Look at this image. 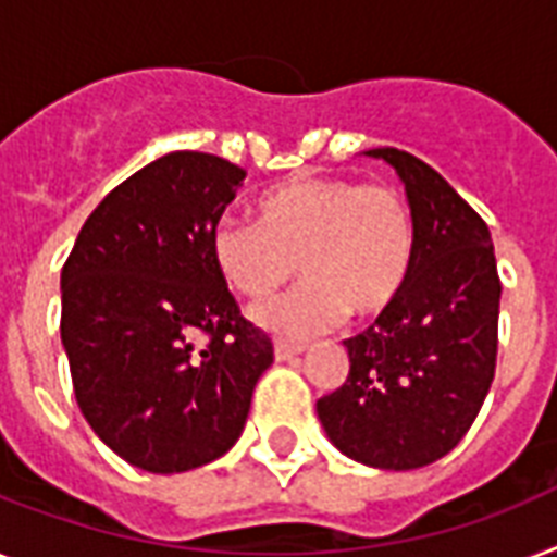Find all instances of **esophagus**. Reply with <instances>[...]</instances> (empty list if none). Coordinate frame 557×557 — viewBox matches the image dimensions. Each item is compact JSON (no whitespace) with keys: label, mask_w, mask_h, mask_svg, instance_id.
<instances>
[{"label":"esophagus","mask_w":557,"mask_h":557,"mask_svg":"<svg viewBox=\"0 0 557 557\" xmlns=\"http://www.w3.org/2000/svg\"><path fill=\"white\" fill-rule=\"evenodd\" d=\"M302 343H292V341H274V357L277 360H288V357L300 355Z\"/></svg>","instance_id":"34e87169"}]
</instances>
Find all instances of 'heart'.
I'll return each mask as SVG.
<instances>
[{
	"label": "heart",
	"mask_w": 557,
	"mask_h": 557,
	"mask_svg": "<svg viewBox=\"0 0 557 557\" xmlns=\"http://www.w3.org/2000/svg\"><path fill=\"white\" fill-rule=\"evenodd\" d=\"M211 255L225 283L251 302L269 300L300 263V286L255 318L271 332L309 337L343 314L374 318L397 300L414 260V216L395 185L297 176L260 197L257 223L223 216Z\"/></svg>",
	"instance_id": "b5f03b06"
}]
</instances>
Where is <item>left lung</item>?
Wrapping results in <instances>:
<instances>
[{
	"label": "left lung",
	"mask_w": 557,
	"mask_h": 557,
	"mask_svg": "<svg viewBox=\"0 0 557 557\" xmlns=\"http://www.w3.org/2000/svg\"><path fill=\"white\" fill-rule=\"evenodd\" d=\"M395 165L414 216V260L397 300L346 343L349 377L318 400L329 441L377 469H420L458 446L498 360L500 277L481 214L432 165L372 148Z\"/></svg>",
	"instance_id": "obj_1"
}]
</instances>
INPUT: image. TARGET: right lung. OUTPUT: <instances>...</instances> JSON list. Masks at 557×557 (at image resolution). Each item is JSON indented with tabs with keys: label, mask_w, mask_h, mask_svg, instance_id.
<instances>
[{
	"label": "right lung",
	"mask_w": 557,
	"mask_h": 557,
	"mask_svg": "<svg viewBox=\"0 0 557 557\" xmlns=\"http://www.w3.org/2000/svg\"><path fill=\"white\" fill-rule=\"evenodd\" d=\"M243 176L214 153H165L90 211L62 265L76 404L146 472H188L232 449L274 360L211 255Z\"/></svg>",
	"instance_id": "obj_1"
}]
</instances>
